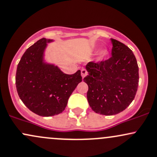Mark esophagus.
Returning a JSON list of instances; mask_svg holds the SVG:
<instances>
[{"label": "esophagus", "mask_w": 157, "mask_h": 157, "mask_svg": "<svg viewBox=\"0 0 157 157\" xmlns=\"http://www.w3.org/2000/svg\"><path fill=\"white\" fill-rule=\"evenodd\" d=\"M81 74H82V78H85L86 75H87V71L85 70V69H82V70H81Z\"/></svg>", "instance_id": "esophagus-1"}]
</instances>
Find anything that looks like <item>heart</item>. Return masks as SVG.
<instances>
[{
	"instance_id": "1",
	"label": "heart",
	"mask_w": 157,
	"mask_h": 157,
	"mask_svg": "<svg viewBox=\"0 0 157 157\" xmlns=\"http://www.w3.org/2000/svg\"><path fill=\"white\" fill-rule=\"evenodd\" d=\"M109 55V51L107 49H103L101 51L100 53H99V60H102V59H105L106 57Z\"/></svg>"
}]
</instances>
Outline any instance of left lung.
Returning <instances> with one entry per match:
<instances>
[{"instance_id": "left-lung-1", "label": "left lung", "mask_w": 157, "mask_h": 157, "mask_svg": "<svg viewBox=\"0 0 157 157\" xmlns=\"http://www.w3.org/2000/svg\"><path fill=\"white\" fill-rule=\"evenodd\" d=\"M111 58L90 61L86 65L88 75L87 98L94 112L114 115L125 110L136 97L139 86V67L132 50L111 39Z\"/></svg>"}]
</instances>
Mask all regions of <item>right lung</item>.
<instances>
[{"label":"right lung","mask_w":157,"mask_h":157,"mask_svg":"<svg viewBox=\"0 0 157 157\" xmlns=\"http://www.w3.org/2000/svg\"><path fill=\"white\" fill-rule=\"evenodd\" d=\"M46 42L43 38L28 48L17 67L16 86L20 99L31 112L43 117L63 112L69 97L82 81L81 71L67 75L43 62Z\"/></svg>","instance_id":"1"}]
</instances>
